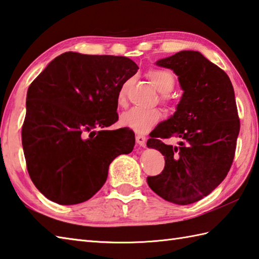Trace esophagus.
<instances>
[{
	"instance_id": "obj_1",
	"label": "esophagus",
	"mask_w": 259,
	"mask_h": 259,
	"mask_svg": "<svg viewBox=\"0 0 259 259\" xmlns=\"http://www.w3.org/2000/svg\"><path fill=\"white\" fill-rule=\"evenodd\" d=\"M136 143L140 146L144 147L146 145V137L144 135H141V134L136 135Z\"/></svg>"
}]
</instances>
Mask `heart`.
<instances>
[{
    "label": "heart",
    "mask_w": 259,
    "mask_h": 259,
    "mask_svg": "<svg viewBox=\"0 0 259 259\" xmlns=\"http://www.w3.org/2000/svg\"><path fill=\"white\" fill-rule=\"evenodd\" d=\"M146 76L157 91L163 94L161 96L162 103L170 105L171 99L166 94L171 93L176 86V79H174L172 73L166 69H162V68H151L147 70ZM126 89H127V86L124 83L117 95L118 105H124L126 102ZM162 117L163 114L157 108H132L120 116V124L135 132H139V133H144V132L152 128L153 126L159 124Z\"/></svg>",
    "instance_id": "b5f03b06"
}]
</instances>
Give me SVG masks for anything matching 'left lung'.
Returning a JSON list of instances; mask_svg holds the SVG:
<instances>
[{
  "label": "left lung",
  "mask_w": 259,
  "mask_h": 259,
  "mask_svg": "<svg viewBox=\"0 0 259 259\" xmlns=\"http://www.w3.org/2000/svg\"><path fill=\"white\" fill-rule=\"evenodd\" d=\"M177 73L183 89L177 112L157 125L147 146L164 155L163 171L147 177L157 196L190 204L208 196L233 164L240 122L228 75L198 51H180L156 62ZM178 137L179 147L162 139Z\"/></svg>",
  "instance_id": "obj_1"
}]
</instances>
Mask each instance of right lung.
<instances>
[{
	"label": "right lung",
	"instance_id": "right-lung-1",
	"mask_svg": "<svg viewBox=\"0 0 259 259\" xmlns=\"http://www.w3.org/2000/svg\"><path fill=\"white\" fill-rule=\"evenodd\" d=\"M137 69L126 57L69 51L31 82L22 145L29 176L46 198L87 201L106 182L115 157L133 151V131L106 127L118 120V92Z\"/></svg>",
	"mask_w": 259,
	"mask_h": 259
}]
</instances>
